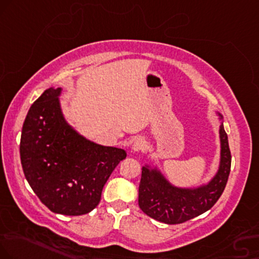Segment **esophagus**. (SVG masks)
Masks as SVG:
<instances>
[{"mask_svg":"<svg viewBox=\"0 0 259 259\" xmlns=\"http://www.w3.org/2000/svg\"><path fill=\"white\" fill-rule=\"evenodd\" d=\"M144 144H145L144 140L142 138H137L135 140V143H133V150H135V151H138V150H140L143 146H144Z\"/></svg>","mask_w":259,"mask_h":259,"instance_id":"34e87169","label":"esophagus"}]
</instances>
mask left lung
<instances>
[{"label":"left lung","mask_w":259,"mask_h":259,"mask_svg":"<svg viewBox=\"0 0 259 259\" xmlns=\"http://www.w3.org/2000/svg\"><path fill=\"white\" fill-rule=\"evenodd\" d=\"M221 137V165L219 173L206 186L183 190L169 185L157 171L142 168L139 184V206L150 218L167 225H178L197 218L215 205L222 196L231 171L232 155L223 124Z\"/></svg>","instance_id":"obj_1"}]
</instances>
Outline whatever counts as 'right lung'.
Here are the masks:
<instances>
[{"mask_svg":"<svg viewBox=\"0 0 259 259\" xmlns=\"http://www.w3.org/2000/svg\"><path fill=\"white\" fill-rule=\"evenodd\" d=\"M60 89H48L22 124L20 159L25 178L50 211L79 216L98 205L122 149L97 145L73 131L60 109Z\"/></svg>","mask_w":259,"mask_h":259,"instance_id":"add662e5","label":"right lung"}]
</instances>
